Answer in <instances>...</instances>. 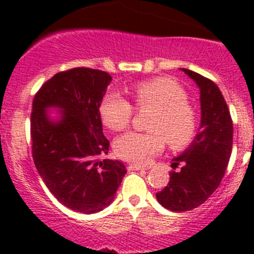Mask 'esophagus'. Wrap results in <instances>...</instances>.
I'll return each instance as SVG.
<instances>
[{"instance_id":"1","label":"esophagus","mask_w":254,"mask_h":254,"mask_svg":"<svg viewBox=\"0 0 254 254\" xmlns=\"http://www.w3.org/2000/svg\"><path fill=\"white\" fill-rule=\"evenodd\" d=\"M128 170H147L149 168L147 167H143V165H138V164H129Z\"/></svg>"}]
</instances>
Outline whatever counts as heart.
I'll use <instances>...</instances> for the list:
<instances>
[{
  "mask_svg": "<svg viewBox=\"0 0 254 254\" xmlns=\"http://www.w3.org/2000/svg\"><path fill=\"white\" fill-rule=\"evenodd\" d=\"M134 105L140 111H154L147 132L131 131L114 141V152L123 160L147 163L163 151L187 147L198 129V114L188 103L186 90L167 77L140 82L133 90ZM134 108L120 94H108L100 104V117L107 128L120 132L128 127Z\"/></svg>",
  "mask_w": 254,
  "mask_h": 254,
  "instance_id": "obj_1",
  "label": "heart"
}]
</instances>
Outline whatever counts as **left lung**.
Returning a JSON list of instances; mask_svg holds the SVG:
<instances>
[{"label": "left lung", "instance_id": "8db88e82", "mask_svg": "<svg viewBox=\"0 0 254 254\" xmlns=\"http://www.w3.org/2000/svg\"><path fill=\"white\" fill-rule=\"evenodd\" d=\"M199 87L201 125L194 140L185 152L174 158L170 181L156 193L159 203L168 210L190 211L214 193L225 174L233 147V121L223 94L214 81L190 69L182 68Z\"/></svg>", "mask_w": 254, "mask_h": 254}]
</instances>
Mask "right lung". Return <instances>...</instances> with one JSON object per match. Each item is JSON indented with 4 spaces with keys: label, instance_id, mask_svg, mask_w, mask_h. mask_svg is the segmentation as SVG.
<instances>
[{
    "label": "right lung",
    "instance_id": "1",
    "mask_svg": "<svg viewBox=\"0 0 254 254\" xmlns=\"http://www.w3.org/2000/svg\"><path fill=\"white\" fill-rule=\"evenodd\" d=\"M112 77L100 69L76 67L56 73L33 100L30 134L33 159L52 194L76 212L95 214L114 199L125 164L99 156L108 154L99 108ZM48 107L63 113L58 121Z\"/></svg>",
    "mask_w": 254,
    "mask_h": 254
}]
</instances>
